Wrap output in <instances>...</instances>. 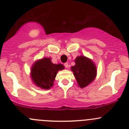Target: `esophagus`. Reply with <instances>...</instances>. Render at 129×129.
I'll return each instance as SVG.
<instances>
[{
  "instance_id": "esophagus-1",
  "label": "esophagus",
  "mask_w": 129,
  "mask_h": 129,
  "mask_svg": "<svg viewBox=\"0 0 129 129\" xmlns=\"http://www.w3.org/2000/svg\"><path fill=\"white\" fill-rule=\"evenodd\" d=\"M64 66H65V67H66V68H67V67H69L68 63H67V62H66V63H64Z\"/></svg>"
}]
</instances>
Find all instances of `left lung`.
<instances>
[{
    "instance_id": "1",
    "label": "left lung",
    "mask_w": 129,
    "mask_h": 129,
    "mask_svg": "<svg viewBox=\"0 0 129 129\" xmlns=\"http://www.w3.org/2000/svg\"><path fill=\"white\" fill-rule=\"evenodd\" d=\"M75 65L71 67L78 85L84 88L90 84L97 74L95 66L91 60L84 56H78L75 60Z\"/></svg>"
}]
</instances>
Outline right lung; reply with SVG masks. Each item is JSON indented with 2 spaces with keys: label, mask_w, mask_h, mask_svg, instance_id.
I'll return each mask as SVG.
<instances>
[{
  "label": "right lung",
  "mask_w": 129,
  "mask_h": 129,
  "mask_svg": "<svg viewBox=\"0 0 129 129\" xmlns=\"http://www.w3.org/2000/svg\"><path fill=\"white\" fill-rule=\"evenodd\" d=\"M63 69V65L54 64L50 58H44L32 66L31 76L36 85L42 89H49L52 87L57 72Z\"/></svg>",
  "instance_id": "add662e5"
}]
</instances>
